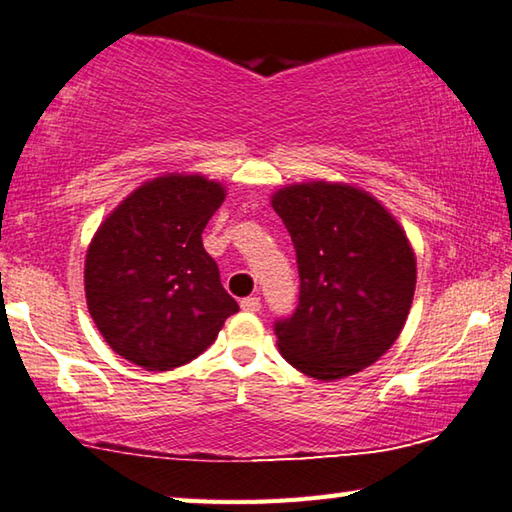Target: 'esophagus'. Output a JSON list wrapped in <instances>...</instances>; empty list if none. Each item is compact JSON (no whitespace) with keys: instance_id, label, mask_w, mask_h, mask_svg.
Returning a JSON list of instances; mask_svg holds the SVG:
<instances>
[{"instance_id":"esophagus-1","label":"esophagus","mask_w":512,"mask_h":512,"mask_svg":"<svg viewBox=\"0 0 512 512\" xmlns=\"http://www.w3.org/2000/svg\"><path fill=\"white\" fill-rule=\"evenodd\" d=\"M241 310L243 312H259V310H262V303H259L257 296H248V298L241 300Z\"/></svg>"}]
</instances>
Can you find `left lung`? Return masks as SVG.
<instances>
[{"label":"left lung","instance_id":"obj_1","mask_svg":"<svg viewBox=\"0 0 512 512\" xmlns=\"http://www.w3.org/2000/svg\"><path fill=\"white\" fill-rule=\"evenodd\" d=\"M296 248L300 296L275 323L291 367L316 380L353 376L383 358L405 326L417 257L399 221L344 182L289 184L271 196Z\"/></svg>","mask_w":512,"mask_h":512}]
</instances>
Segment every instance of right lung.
I'll return each instance as SVG.
<instances>
[{
    "label": "right lung",
    "instance_id": "obj_1",
    "mask_svg": "<svg viewBox=\"0 0 512 512\" xmlns=\"http://www.w3.org/2000/svg\"><path fill=\"white\" fill-rule=\"evenodd\" d=\"M225 200L205 175L168 173L143 182L104 218L86 250V305L120 358L170 371L198 358L239 312L202 246Z\"/></svg>",
    "mask_w": 512,
    "mask_h": 512
}]
</instances>
